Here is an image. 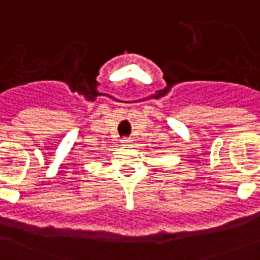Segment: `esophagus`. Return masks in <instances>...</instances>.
I'll return each instance as SVG.
<instances>
[{
    "mask_svg": "<svg viewBox=\"0 0 260 260\" xmlns=\"http://www.w3.org/2000/svg\"><path fill=\"white\" fill-rule=\"evenodd\" d=\"M122 144L123 145H130V144H132V140H130V138H123Z\"/></svg>",
    "mask_w": 260,
    "mask_h": 260,
    "instance_id": "obj_1",
    "label": "esophagus"
}]
</instances>
